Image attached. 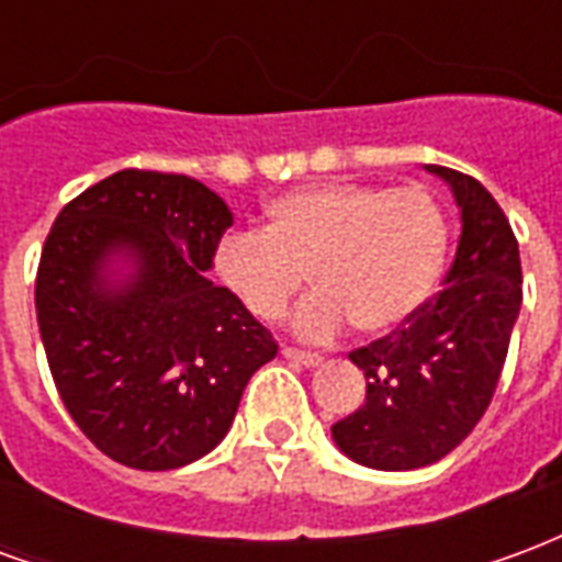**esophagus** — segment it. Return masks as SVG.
Returning a JSON list of instances; mask_svg holds the SVG:
<instances>
[{
  "label": "esophagus",
  "mask_w": 562,
  "mask_h": 562,
  "mask_svg": "<svg viewBox=\"0 0 562 562\" xmlns=\"http://www.w3.org/2000/svg\"><path fill=\"white\" fill-rule=\"evenodd\" d=\"M282 358H285V361H292V364H301V367L322 364V355L301 352V349H292V346H285V349H282Z\"/></svg>",
  "instance_id": "34e87169"
}]
</instances>
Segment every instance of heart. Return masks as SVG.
I'll return each mask as SVG.
<instances>
[{
	"label": "heart",
	"instance_id": "heart-1",
	"mask_svg": "<svg viewBox=\"0 0 562 562\" xmlns=\"http://www.w3.org/2000/svg\"><path fill=\"white\" fill-rule=\"evenodd\" d=\"M448 220L422 186L349 180L304 186L265 207V232H234L213 249V273L249 316L273 322L304 289L294 313L304 340H328L352 322L358 334H391L434 297L448 258Z\"/></svg>",
	"mask_w": 562,
	"mask_h": 562
}]
</instances>
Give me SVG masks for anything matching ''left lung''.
<instances>
[{
  "label": "left lung",
  "mask_w": 562,
  "mask_h": 562,
  "mask_svg": "<svg viewBox=\"0 0 562 562\" xmlns=\"http://www.w3.org/2000/svg\"><path fill=\"white\" fill-rule=\"evenodd\" d=\"M451 189L460 244L446 289L403 328L349 355L367 401L330 427L346 458L418 470L458 448L494 397L520 313V256L506 213L479 180L424 165Z\"/></svg>",
  "instance_id": "left-lung-1"
}]
</instances>
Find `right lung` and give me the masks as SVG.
Listing matches in <instances>:
<instances>
[{
	"mask_svg": "<svg viewBox=\"0 0 562 562\" xmlns=\"http://www.w3.org/2000/svg\"><path fill=\"white\" fill-rule=\"evenodd\" d=\"M234 222L183 173L116 171L56 216L35 313L68 415L132 470H180L220 446L277 342L222 285L213 249Z\"/></svg>",
	"mask_w": 562,
	"mask_h": 562,
	"instance_id": "right-lung-1",
	"label": "right lung"
}]
</instances>
